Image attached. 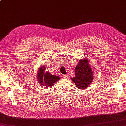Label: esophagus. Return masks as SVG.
I'll return each mask as SVG.
<instances>
[{
	"instance_id": "34e87169",
	"label": "esophagus",
	"mask_w": 126,
	"mask_h": 126,
	"mask_svg": "<svg viewBox=\"0 0 126 126\" xmlns=\"http://www.w3.org/2000/svg\"><path fill=\"white\" fill-rule=\"evenodd\" d=\"M62 76H63V78H64V79H66V78H68L67 75H63Z\"/></svg>"
}]
</instances>
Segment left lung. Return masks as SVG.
<instances>
[{"mask_svg": "<svg viewBox=\"0 0 126 126\" xmlns=\"http://www.w3.org/2000/svg\"><path fill=\"white\" fill-rule=\"evenodd\" d=\"M93 79V71L87 59L81 60L75 66V76L71 79L81 90L88 87Z\"/></svg>", "mask_w": 126, "mask_h": 126, "instance_id": "1", "label": "left lung"}]
</instances>
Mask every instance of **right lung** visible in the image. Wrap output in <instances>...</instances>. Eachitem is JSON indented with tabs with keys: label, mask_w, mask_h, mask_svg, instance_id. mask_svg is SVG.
Instances as JSON below:
<instances>
[{
	"label": "right lung",
	"mask_w": 126,
	"mask_h": 126,
	"mask_svg": "<svg viewBox=\"0 0 126 126\" xmlns=\"http://www.w3.org/2000/svg\"><path fill=\"white\" fill-rule=\"evenodd\" d=\"M38 76L37 78L42 85H45L47 87L52 86L57 81L60 79V78L58 76L52 75L50 73L46 72L45 66H42L39 68L38 71Z\"/></svg>",
	"instance_id": "right-lung-1"
}]
</instances>
